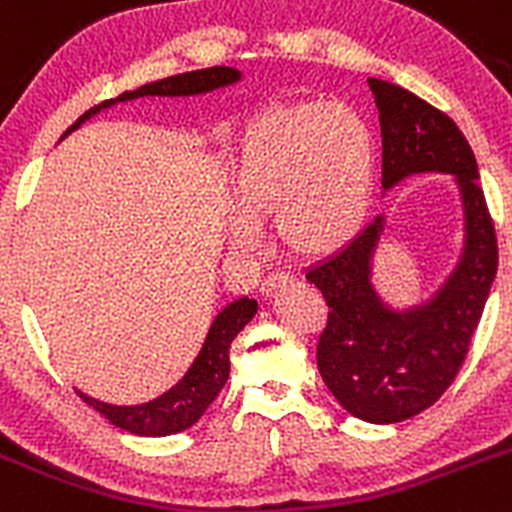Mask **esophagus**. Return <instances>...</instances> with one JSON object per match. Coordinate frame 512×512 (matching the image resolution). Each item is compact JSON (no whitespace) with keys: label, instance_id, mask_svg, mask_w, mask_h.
<instances>
[{"label":"esophagus","instance_id":"obj_1","mask_svg":"<svg viewBox=\"0 0 512 512\" xmlns=\"http://www.w3.org/2000/svg\"><path fill=\"white\" fill-rule=\"evenodd\" d=\"M289 279H292V276H289L287 271H271V274L266 276L264 281H261V292H264V294L276 292V289H279L281 284H287Z\"/></svg>","mask_w":512,"mask_h":512}]
</instances>
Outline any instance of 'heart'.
I'll return each instance as SVG.
<instances>
[{"label": "heart", "mask_w": 512, "mask_h": 512, "mask_svg": "<svg viewBox=\"0 0 512 512\" xmlns=\"http://www.w3.org/2000/svg\"><path fill=\"white\" fill-rule=\"evenodd\" d=\"M373 177V131L353 106L307 101L269 111L243 139L233 238L251 246L256 220L274 213L276 231L294 251H332L363 223Z\"/></svg>", "instance_id": "1"}]
</instances>
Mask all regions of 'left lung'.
<instances>
[{
    "label": "left lung",
    "mask_w": 512,
    "mask_h": 512,
    "mask_svg": "<svg viewBox=\"0 0 512 512\" xmlns=\"http://www.w3.org/2000/svg\"><path fill=\"white\" fill-rule=\"evenodd\" d=\"M368 86L381 111L383 185L414 172H452L467 223L462 261L447 287L431 304L403 314L388 309L370 287V253L383 218L307 269V281L327 304L317 340L327 388L358 419L396 424L437 403L457 378L498 271V236L475 154L459 126L396 83L368 78Z\"/></svg>",
    "instance_id": "left-lung-1"
}]
</instances>
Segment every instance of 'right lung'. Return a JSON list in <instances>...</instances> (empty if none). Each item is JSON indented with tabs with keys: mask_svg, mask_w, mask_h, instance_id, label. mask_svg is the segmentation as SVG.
Segmentation results:
<instances>
[{
	"mask_svg": "<svg viewBox=\"0 0 512 512\" xmlns=\"http://www.w3.org/2000/svg\"><path fill=\"white\" fill-rule=\"evenodd\" d=\"M238 75L241 73L236 68L213 65V68L170 75V78H162V81L147 83V86L137 88V91H124L121 96H116V101H129V98L139 96H192V93H205L213 91V88L228 86V83L238 81ZM111 103L114 101H103L101 106L88 109L65 134L78 129L83 121L91 119L96 111H101L103 106H111ZM256 307H259L256 299L248 297L228 304L215 317L213 325H210L203 350L195 358L192 368L185 373V378L175 388H170L167 393L154 398V401L142 403V406H111V403L96 401V398L86 396L81 391H78V396L88 406H93L98 414L106 416L111 424L124 431H131V434H139V437H167V434L185 431L187 426H192L205 414V409L215 401L220 388L228 381V370H231L228 350H231V342L248 325L253 314H256Z\"/></svg>",
	"mask_w": 512,
	"mask_h": 512,
	"instance_id": "right-lung-1",
	"label": "right lung"
}]
</instances>
